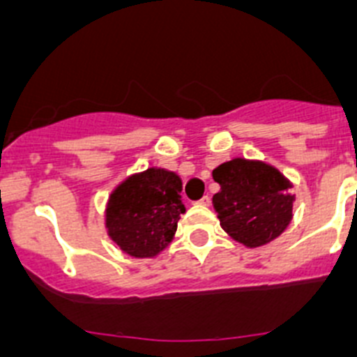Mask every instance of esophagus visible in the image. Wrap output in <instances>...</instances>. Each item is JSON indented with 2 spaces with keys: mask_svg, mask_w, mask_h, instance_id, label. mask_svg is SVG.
I'll return each instance as SVG.
<instances>
[{
  "mask_svg": "<svg viewBox=\"0 0 357 357\" xmlns=\"http://www.w3.org/2000/svg\"><path fill=\"white\" fill-rule=\"evenodd\" d=\"M199 204H201V206H209V204H211V199H209L208 195H204V197H202L201 201H199Z\"/></svg>",
  "mask_w": 357,
  "mask_h": 357,
  "instance_id": "obj_1",
  "label": "esophagus"
}]
</instances>
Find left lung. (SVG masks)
Masks as SVG:
<instances>
[{
	"mask_svg": "<svg viewBox=\"0 0 357 357\" xmlns=\"http://www.w3.org/2000/svg\"><path fill=\"white\" fill-rule=\"evenodd\" d=\"M220 185L213 195V208L220 225L236 241L261 246L278 238L292 218L287 179L261 162L236 158L213 171Z\"/></svg>",
	"mask_w": 357,
	"mask_h": 357,
	"instance_id": "left-lung-1",
	"label": "left lung"
}]
</instances>
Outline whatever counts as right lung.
<instances>
[{"label":"right lung","instance_id":"right-lung-1","mask_svg":"<svg viewBox=\"0 0 357 357\" xmlns=\"http://www.w3.org/2000/svg\"><path fill=\"white\" fill-rule=\"evenodd\" d=\"M181 179L163 169H148L112 192L107 229L112 241L132 257H153L171 243L178 229Z\"/></svg>","mask_w":357,"mask_h":357}]
</instances>
